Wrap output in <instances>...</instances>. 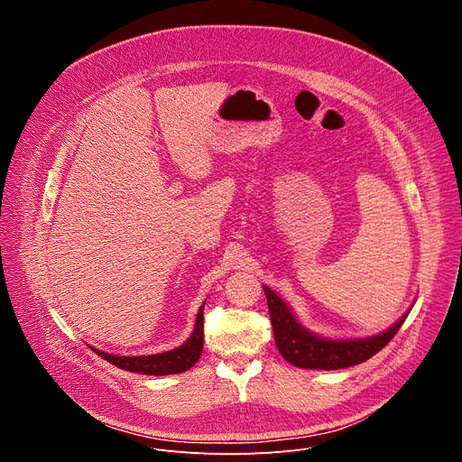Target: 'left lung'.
<instances>
[{
	"mask_svg": "<svg viewBox=\"0 0 462 462\" xmlns=\"http://www.w3.org/2000/svg\"><path fill=\"white\" fill-rule=\"evenodd\" d=\"M263 291L267 296L278 351L289 364L301 369L335 371L369 360L399 333V328L410 314L406 312L397 323L380 335L356 340H331L307 331L294 318L289 305L274 291L269 287H263Z\"/></svg>",
	"mask_w": 462,
	"mask_h": 462,
	"instance_id": "obj_1",
	"label": "left lung"
}]
</instances>
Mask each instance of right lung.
Segmentation results:
<instances>
[{"label": "right lung", "instance_id": "right-lung-1", "mask_svg": "<svg viewBox=\"0 0 462 462\" xmlns=\"http://www.w3.org/2000/svg\"><path fill=\"white\" fill-rule=\"evenodd\" d=\"M203 310H205V303L201 305L199 312H197V319H195V328L191 337L177 349L166 351V353H159V355H150V356H116V355H107L104 351L93 349L98 356H102L104 360H107L109 364L124 369V371H131V373H143V374H155V376H162V374H175V373H184L188 371L197 360H199L201 353H203V342H205V318H203Z\"/></svg>", "mask_w": 462, "mask_h": 462}]
</instances>
